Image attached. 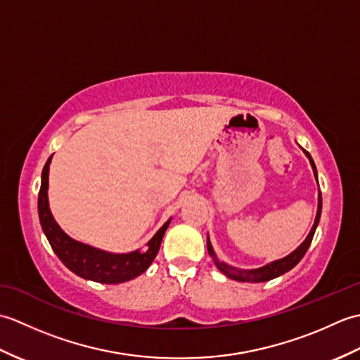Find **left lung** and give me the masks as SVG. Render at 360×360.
<instances>
[{
  "label": "left lung",
  "mask_w": 360,
  "mask_h": 360,
  "mask_svg": "<svg viewBox=\"0 0 360 360\" xmlns=\"http://www.w3.org/2000/svg\"><path fill=\"white\" fill-rule=\"evenodd\" d=\"M302 150H303L304 155H307V158L309 159V164L312 167V172H314V178H316L317 184H319L317 168H316L314 160H312L311 155H309L307 150H304V148H302ZM320 215H322V193H320V190H319V204H317L316 219H314V224H312L308 236H307V238H304V241L294 252H290L289 255L283 257L280 259H275V262L267 263V264H264L262 267H257V269H238V267H233L231 264L221 262V259L217 257L215 250H213V246H212L210 238H209V235H207V250H209V255L213 258V263H215V266L218 267L221 272L226 275L227 278L235 280V281H243V283H263V281H269L272 278L280 277V275H283V274H286L288 271L292 269L294 266H297L298 263H300V259L304 257V254H307V250H308L309 244L312 241V236H314V233H316V229H317L319 221H320Z\"/></svg>",
  "instance_id": "left-lung-1"
}]
</instances>
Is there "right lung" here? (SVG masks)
Segmentation results:
<instances>
[{
	"label": "right lung",
	"mask_w": 360,
	"mask_h": 360,
	"mask_svg": "<svg viewBox=\"0 0 360 360\" xmlns=\"http://www.w3.org/2000/svg\"><path fill=\"white\" fill-rule=\"evenodd\" d=\"M51 159L52 156L44 164L41 172V187L40 193H38V217H40V224L46 238H48L56 255L75 275L85 280L103 283V285H116V283H124L139 277L155 259L172 218L164 223V226L147 243V248L128 252V254H112V252L97 249L74 240L62 231V227L53 219L49 209L48 188Z\"/></svg>",
	"instance_id": "1"
}]
</instances>
